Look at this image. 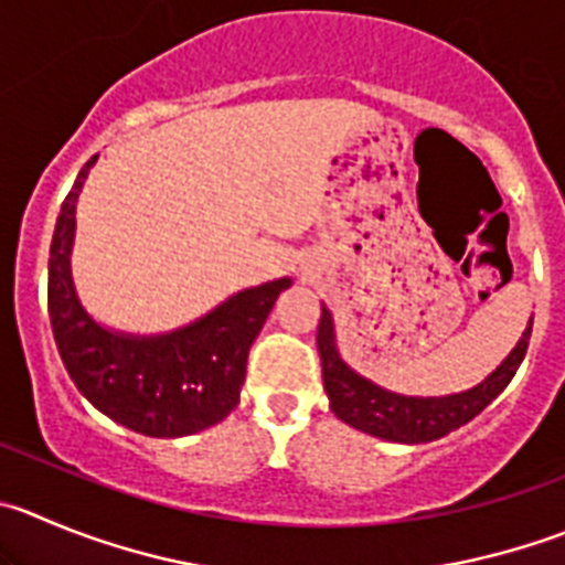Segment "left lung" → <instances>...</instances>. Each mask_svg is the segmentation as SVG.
Listing matches in <instances>:
<instances>
[{
    "label": "left lung",
    "mask_w": 565,
    "mask_h": 565,
    "mask_svg": "<svg viewBox=\"0 0 565 565\" xmlns=\"http://www.w3.org/2000/svg\"><path fill=\"white\" fill-rule=\"evenodd\" d=\"M530 332H533V321H530L519 347L508 354L502 366L491 377L482 380L477 388L455 396H440V399H416V396L391 394V391L377 388L374 383L354 374L338 354L332 316L327 308H321L316 343H319L321 374H324L330 407L341 422L369 435H377V438L399 440V444H424V440L444 438L447 433L458 429L460 424L471 422L477 413L486 411L502 394L504 385L513 380L515 369L521 366V360L527 354Z\"/></svg>",
    "instance_id": "left-lung-1"
}]
</instances>
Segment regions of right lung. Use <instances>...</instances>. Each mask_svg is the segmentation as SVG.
Masks as SVG:
<instances>
[{
  "mask_svg": "<svg viewBox=\"0 0 565 565\" xmlns=\"http://www.w3.org/2000/svg\"><path fill=\"white\" fill-rule=\"evenodd\" d=\"M94 160L96 154L63 199L50 249V321L63 366L96 411L136 433L180 438L213 427L238 405L252 341L291 279L235 294L171 335L132 338L102 330L79 305L68 268L74 205Z\"/></svg>",
  "mask_w": 565,
  "mask_h": 565,
  "instance_id": "obj_1",
  "label": "right lung"
}]
</instances>
